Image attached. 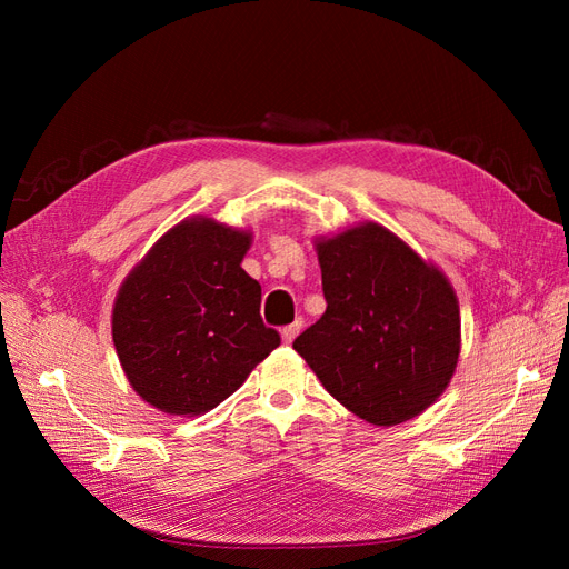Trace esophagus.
<instances>
[{"instance_id":"esophagus-1","label":"esophagus","mask_w":569,"mask_h":569,"mask_svg":"<svg viewBox=\"0 0 569 569\" xmlns=\"http://www.w3.org/2000/svg\"><path fill=\"white\" fill-rule=\"evenodd\" d=\"M301 327H303V320H301V318H297V320L291 322V325L282 327V341H284V343H291V341H295V337L299 335Z\"/></svg>"}]
</instances>
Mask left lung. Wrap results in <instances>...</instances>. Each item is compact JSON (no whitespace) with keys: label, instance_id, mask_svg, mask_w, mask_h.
I'll return each instance as SVG.
<instances>
[{"label":"left lung","instance_id":"obj_1","mask_svg":"<svg viewBox=\"0 0 569 569\" xmlns=\"http://www.w3.org/2000/svg\"><path fill=\"white\" fill-rule=\"evenodd\" d=\"M322 318L295 339L322 387L377 427L420 416L449 387L460 308L446 274L377 222L316 239Z\"/></svg>","mask_w":569,"mask_h":569}]
</instances>
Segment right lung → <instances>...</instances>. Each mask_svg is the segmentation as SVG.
Returning <instances> with one entry per match:
<instances>
[{
	"label": "right lung",
	"instance_id": "1",
	"mask_svg": "<svg viewBox=\"0 0 569 569\" xmlns=\"http://www.w3.org/2000/svg\"><path fill=\"white\" fill-rule=\"evenodd\" d=\"M249 247L247 230L187 218L120 284L113 347L149 406L170 416L209 412L280 347L261 320V284L242 268Z\"/></svg>",
	"mask_w": 569,
	"mask_h": 569
}]
</instances>
